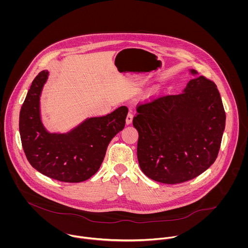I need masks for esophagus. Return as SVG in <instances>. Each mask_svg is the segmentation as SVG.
Wrapping results in <instances>:
<instances>
[{
	"label": "esophagus",
	"instance_id": "esophagus-1",
	"mask_svg": "<svg viewBox=\"0 0 248 248\" xmlns=\"http://www.w3.org/2000/svg\"><path fill=\"white\" fill-rule=\"evenodd\" d=\"M133 117H134V115H133L132 112H129L127 114V117H126V124L127 125H130L133 122Z\"/></svg>",
	"mask_w": 248,
	"mask_h": 248
}]
</instances>
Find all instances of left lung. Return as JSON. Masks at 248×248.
Listing matches in <instances>:
<instances>
[{"label": "left lung", "mask_w": 248, "mask_h": 248, "mask_svg": "<svg viewBox=\"0 0 248 248\" xmlns=\"http://www.w3.org/2000/svg\"><path fill=\"white\" fill-rule=\"evenodd\" d=\"M195 75L181 93L137 108L138 159L153 180L177 184L200 176L215 162L225 128V111L216 84Z\"/></svg>", "instance_id": "left-lung-1"}]
</instances>
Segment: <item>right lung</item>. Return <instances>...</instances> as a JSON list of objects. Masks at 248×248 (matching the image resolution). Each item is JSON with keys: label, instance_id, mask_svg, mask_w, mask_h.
<instances>
[{"label": "right lung", "instance_id": "right-lung-1", "mask_svg": "<svg viewBox=\"0 0 248 248\" xmlns=\"http://www.w3.org/2000/svg\"><path fill=\"white\" fill-rule=\"evenodd\" d=\"M48 71H41L32 81L20 111L19 130L26 156L31 165L46 177L81 182L100 168L108 143L123 130L128 108L87 118L66 134L48 133L40 114V96Z\"/></svg>", "mask_w": 248, "mask_h": 248}]
</instances>
